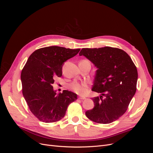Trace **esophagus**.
Returning <instances> with one entry per match:
<instances>
[{
  "mask_svg": "<svg viewBox=\"0 0 153 153\" xmlns=\"http://www.w3.org/2000/svg\"><path fill=\"white\" fill-rule=\"evenodd\" d=\"M78 99H79V100H85V99H86V98H85V97L79 96V97H78Z\"/></svg>",
  "mask_w": 153,
  "mask_h": 153,
  "instance_id": "esophagus-1",
  "label": "esophagus"
}]
</instances>
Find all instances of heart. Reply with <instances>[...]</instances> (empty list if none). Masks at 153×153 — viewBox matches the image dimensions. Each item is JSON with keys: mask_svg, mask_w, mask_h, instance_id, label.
Instances as JSON below:
<instances>
[{"mask_svg": "<svg viewBox=\"0 0 153 153\" xmlns=\"http://www.w3.org/2000/svg\"><path fill=\"white\" fill-rule=\"evenodd\" d=\"M89 85L86 82H78L75 81L70 85V89L80 95H85L88 91Z\"/></svg>", "mask_w": 153, "mask_h": 153, "instance_id": "1", "label": "heart"}]
</instances>
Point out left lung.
Here are the masks:
<instances>
[{
  "label": "left lung",
  "instance_id": "left-lung-1",
  "mask_svg": "<svg viewBox=\"0 0 153 153\" xmlns=\"http://www.w3.org/2000/svg\"><path fill=\"white\" fill-rule=\"evenodd\" d=\"M79 55L98 68L92 91L101 94L92 98L94 106L86 111V116L100 124L116 121L126 112L136 92L138 73L135 64L126 52L117 48H82Z\"/></svg>",
  "mask_w": 153,
  "mask_h": 153
}]
</instances>
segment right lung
I'll return each mask as SVG.
<instances>
[{"instance_id":"right-lung-1","label":"right lung","mask_w":153,"mask_h":153,"mask_svg":"<svg viewBox=\"0 0 153 153\" xmlns=\"http://www.w3.org/2000/svg\"><path fill=\"white\" fill-rule=\"evenodd\" d=\"M57 46L35 50L21 73L22 92L30 112L40 121L57 122L64 117L68 105L77 95L64 90L57 94L53 89L55 77H61L64 62L79 52Z\"/></svg>"}]
</instances>
